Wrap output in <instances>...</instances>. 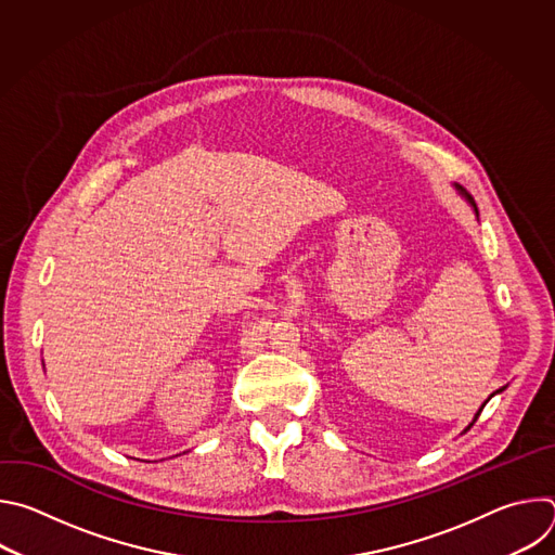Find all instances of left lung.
<instances>
[{
  "instance_id": "obj_1",
  "label": "left lung",
  "mask_w": 555,
  "mask_h": 555,
  "mask_svg": "<svg viewBox=\"0 0 555 555\" xmlns=\"http://www.w3.org/2000/svg\"><path fill=\"white\" fill-rule=\"evenodd\" d=\"M456 189H459V193H461V195H463V197H465V199H467V202H469V204H472V206H474V212H477V217H479V210H477V204H474V202H472V197H469V195H467V193H465V191H463V189H461V186H456ZM501 390H503V388H499V390H496V392H501ZM492 395H494V392H492ZM492 395H490V398H492ZM490 398H488V400H486V404H488V402H490ZM486 404H483V406H486ZM483 406H481V409H479V413H477V417H479V415H481V411H483ZM477 417H474V422H477ZM474 422H472V424H474ZM472 424H469V426H472ZM469 426H467V428H469ZM467 428H465V430H467Z\"/></svg>"
}]
</instances>
